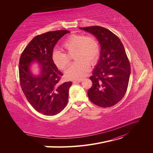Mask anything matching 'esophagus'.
<instances>
[{
  "mask_svg": "<svg viewBox=\"0 0 153 153\" xmlns=\"http://www.w3.org/2000/svg\"><path fill=\"white\" fill-rule=\"evenodd\" d=\"M82 80H83L82 79H77V80H73V82L74 83H77V82H82Z\"/></svg>",
  "mask_w": 153,
  "mask_h": 153,
  "instance_id": "1",
  "label": "esophagus"
}]
</instances>
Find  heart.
<instances>
[{"label":"heart","mask_w":153,"mask_h":153,"mask_svg":"<svg viewBox=\"0 0 153 153\" xmlns=\"http://www.w3.org/2000/svg\"><path fill=\"white\" fill-rule=\"evenodd\" d=\"M64 51L62 53L55 50L52 55V62L59 69H64L70 63L68 56L73 54L76 61L65 72L66 76L69 79H80L85 76L89 70V64H94L99 58L100 46L98 42L91 36L73 34L62 45Z\"/></svg>","instance_id":"b5f03b06"}]
</instances>
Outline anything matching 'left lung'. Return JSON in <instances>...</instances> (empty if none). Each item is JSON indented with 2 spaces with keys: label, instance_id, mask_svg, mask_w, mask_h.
Returning a JSON list of instances; mask_svg holds the SVG:
<instances>
[{
  "label": "left lung",
  "instance_id": "left-lung-1",
  "mask_svg": "<svg viewBox=\"0 0 153 153\" xmlns=\"http://www.w3.org/2000/svg\"><path fill=\"white\" fill-rule=\"evenodd\" d=\"M95 36L101 46L100 58L89 78L92 85L87 94L92 103L110 107L126 94L131 67L124 46L118 37L100 26L79 27Z\"/></svg>",
  "mask_w": 153,
  "mask_h": 153
}]
</instances>
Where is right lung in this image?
Returning <instances> with one entry per match:
<instances>
[{"mask_svg": "<svg viewBox=\"0 0 153 153\" xmlns=\"http://www.w3.org/2000/svg\"><path fill=\"white\" fill-rule=\"evenodd\" d=\"M69 32L60 30L35 36L20 59L19 78L23 92L32 107L46 115L60 113L68 103L72 83L60 82L63 74L54 65L52 55L57 41ZM34 61L38 62L41 68L38 76H34L30 70Z\"/></svg>", "mask_w": 153, "mask_h": 153, "instance_id": "1", "label": "right lung"}]
</instances>
